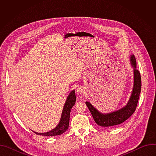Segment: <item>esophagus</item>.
<instances>
[{
  "mask_svg": "<svg viewBox=\"0 0 156 156\" xmlns=\"http://www.w3.org/2000/svg\"><path fill=\"white\" fill-rule=\"evenodd\" d=\"M76 91H77V93L79 94H83V93H84V90L83 87L80 86L77 88Z\"/></svg>",
  "mask_w": 156,
  "mask_h": 156,
  "instance_id": "obj_1",
  "label": "esophagus"
}]
</instances>
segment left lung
Returning <instances> with one entry per match:
<instances>
[{
    "instance_id": "obj_1",
    "label": "left lung",
    "mask_w": 156,
    "mask_h": 156,
    "mask_svg": "<svg viewBox=\"0 0 156 156\" xmlns=\"http://www.w3.org/2000/svg\"><path fill=\"white\" fill-rule=\"evenodd\" d=\"M130 62L134 68V86L128 102L125 107L115 112L104 114L99 112L90 102H86L95 122L101 126L108 127L119 125L126 120L135 112L141 93V78L140 72L136 69V62L133 55L130 57Z\"/></svg>"
}]
</instances>
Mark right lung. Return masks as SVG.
I'll use <instances>...</instances> for the list:
<instances>
[{
  "mask_svg": "<svg viewBox=\"0 0 156 156\" xmlns=\"http://www.w3.org/2000/svg\"><path fill=\"white\" fill-rule=\"evenodd\" d=\"M76 99L75 93L74 91H72L70 93L69 96L67 97V99H66L62 111L61 119L58 125L54 129L46 133H37L35 131L33 132H34V133H36V135L46 136H53L60 135L64 132H65L66 129L69 128L70 112L73 106L75 105L76 102Z\"/></svg>",
  "mask_w": 156,
  "mask_h": 156,
  "instance_id": "right-lung-1",
  "label": "right lung"
}]
</instances>
